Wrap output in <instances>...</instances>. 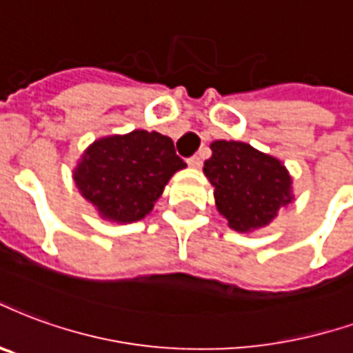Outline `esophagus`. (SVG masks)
I'll list each match as a JSON object with an SVG mask.
<instances>
[{
	"mask_svg": "<svg viewBox=\"0 0 353 353\" xmlns=\"http://www.w3.org/2000/svg\"><path fill=\"white\" fill-rule=\"evenodd\" d=\"M187 163H189L190 168H200V166H202V157H200V155H192L189 159V161H187Z\"/></svg>",
	"mask_w": 353,
	"mask_h": 353,
	"instance_id": "obj_1",
	"label": "esophagus"
}]
</instances>
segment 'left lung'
I'll return each instance as SVG.
<instances>
[{
    "label": "left lung",
    "instance_id": "1",
    "mask_svg": "<svg viewBox=\"0 0 353 353\" xmlns=\"http://www.w3.org/2000/svg\"><path fill=\"white\" fill-rule=\"evenodd\" d=\"M203 174L215 187L216 210L230 228L249 232L262 228L276 211L292 202V177L281 161L243 142L216 140Z\"/></svg>",
    "mask_w": 353,
    "mask_h": 353
}]
</instances>
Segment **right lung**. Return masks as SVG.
Masks as SVG:
<instances>
[{
    "instance_id": "add662e5",
    "label": "right lung",
    "mask_w": 353,
    "mask_h": 353,
    "mask_svg": "<svg viewBox=\"0 0 353 353\" xmlns=\"http://www.w3.org/2000/svg\"><path fill=\"white\" fill-rule=\"evenodd\" d=\"M185 166L168 137L132 130L91 143L74 181L104 219L134 223L153 210L170 177Z\"/></svg>"
}]
</instances>
